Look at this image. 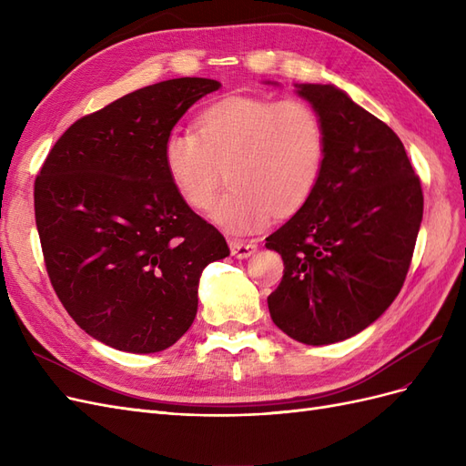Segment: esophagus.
I'll return each instance as SVG.
<instances>
[{"instance_id": "obj_1", "label": "esophagus", "mask_w": 466, "mask_h": 466, "mask_svg": "<svg viewBox=\"0 0 466 466\" xmlns=\"http://www.w3.org/2000/svg\"><path fill=\"white\" fill-rule=\"evenodd\" d=\"M231 255L237 258H248L252 252L257 250V243L252 241H241V238H229Z\"/></svg>"}]
</instances>
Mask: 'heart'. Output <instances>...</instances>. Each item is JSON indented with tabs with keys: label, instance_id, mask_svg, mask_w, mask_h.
Wrapping results in <instances>:
<instances>
[{
	"label": "heart",
	"instance_id": "obj_1",
	"mask_svg": "<svg viewBox=\"0 0 466 466\" xmlns=\"http://www.w3.org/2000/svg\"><path fill=\"white\" fill-rule=\"evenodd\" d=\"M327 157V132L305 98L231 95L204 108L196 132L173 128L163 139V165L177 194L204 211L228 168L229 188L211 219L229 233H250L289 216L311 198Z\"/></svg>",
	"mask_w": 466,
	"mask_h": 466
}]
</instances>
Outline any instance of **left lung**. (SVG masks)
I'll return each mask as SVG.
<instances>
[{
    "mask_svg": "<svg viewBox=\"0 0 466 466\" xmlns=\"http://www.w3.org/2000/svg\"><path fill=\"white\" fill-rule=\"evenodd\" d=\"M327 132L319 185L266 247L284 260L268 295L276 327L309 346L368 329L410 268L424 194L400 137L334 86L303 83Z\"/></svg>",
    "mask_w": 466,
    "mask_h": 466,
    "instance_id": "8db88e82",
    "label": "left lung"
}]
</instances>
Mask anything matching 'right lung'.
<instances>
[{"label":"right lung","mask_w":466,"mask_h":466,"mask_svg":"<svg viewBox=\"0 0 466 466\" xmlns=\"http://www.w3.org/2000/svg\"><path fill=\"white\" fill-rule=\"evenodd\" d=\"M219 81L180 77L74 122L35 180L46 272L79 327L132 354L173 346L198 311L204 268L229 255L163 165V139Z\"/></svg>","instance_id":"obj_1"}]
</instances>
